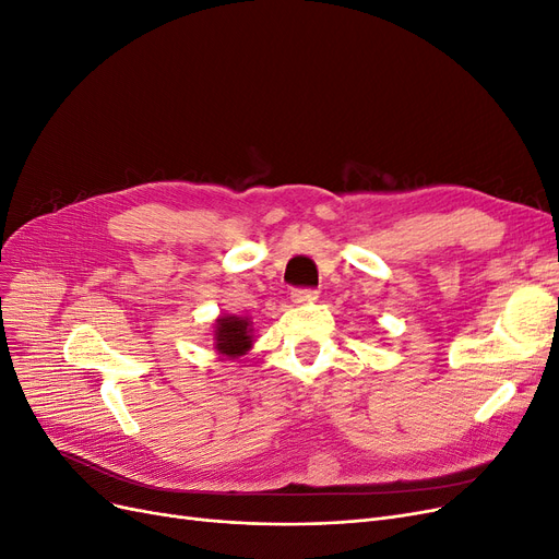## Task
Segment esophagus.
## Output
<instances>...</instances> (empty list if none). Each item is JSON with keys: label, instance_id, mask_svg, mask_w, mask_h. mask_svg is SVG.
Returning a JSON list of instances; mask_svg holds the SVG:
<instances>
[{"label": "esophagus", "instance_id": "1", "mask_svg": "<svg viewBox=\"0 0 559 559\" xmlns=\"http://www.w3.org/2000/svg\"><path fill=\"white\" fill-rule=\"evenodd\" d=\"M316 297H318V293H313V290H293V295H290L293 304H297V306L311 304V301H316Z\"/></svg>", "mask_w": 559, "mask_h": 559}]
</instances>
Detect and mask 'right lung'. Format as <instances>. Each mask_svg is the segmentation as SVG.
<instances>
[{
  "mask_svg": "<svg viewBox=\"0 0 559 559\" xmlns=\"http://www.w3.org/2000/svg\"><path fill=\"white\" fill-rule=\"evenodd\" d=\"M253 322L251 318L218 316L214 320V349L223 359H239L253 347Z\"/></svg>",
  "mask_w": 559,
  "mask_h": 559,
  "instance_id": "add662e5",
  "label": "right lung"
}]
</instances>
